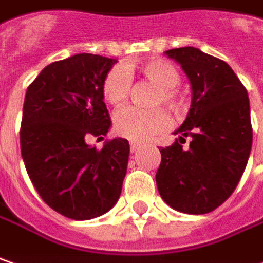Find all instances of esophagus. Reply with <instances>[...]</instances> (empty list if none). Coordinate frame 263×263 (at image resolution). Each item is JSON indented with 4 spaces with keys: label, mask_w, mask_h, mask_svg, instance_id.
Instances as JSON below:
<instances>
[{
    "label": "esophagus",
    "mask_w": 263,
    "mask_h": 263,
    "mask_svg": "<svg viewBox=\"0 0 263 263\" xmlns=\"http://www.w3.org/2000/svg\"><path fill=\"white\" fill-rule=\"evenodd\" d=\"M129 146H131L132 153H135V152H138V150L141 148V144H140V143H135V141H131V144H129Z\"/></svg>",
    "instance_id": "1"
}]
</instances>
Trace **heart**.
<instances>
[{"label":"heart","mask_w":263,"mask_h":263,"mask_svg":"<svg viewBox=\"0 0 263 263\" xmlns=\"http://www.w3.org/2000/svg\"><path fill=\"white\" fill-rule=\"evenodd\" d=\"M140 74L158 86L152 104L166 105L178 111L183 105L181 93L176 86L180 83V72L174 64L165 59H150L137 67ZM131 74L123 65H115L104 77L102 95L110 104H120L131 90ZM171 120L162 108L143 110L137 107H123L115 115V129L119 135L132 141H147L153 135L168 129Z\"/></svg>","instance_id":"b5f03b06"}]
</instances>
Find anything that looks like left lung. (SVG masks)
Masks as SVG:
<instances>
[{
    "label": "left lung",
    "instance_id": "left-lung-1",
    "mask_svg": "<svg viewBox=\"0 0 263 263\" xmlns=\"http://www.w3.org/2000/svg\"><path fill=\"white\" fill-rule=\"evenodd\" d=\"M165 54L186 72L192 104L171 146L161 150L156 184L171 209L205 214L232 195L250 156L253 131L247 90L232 68L195 47ZM191 137L187 149L184 138Z\"/></svg>",
    "mask_w": 263,
    "mask_h": 263
}]
</instances>
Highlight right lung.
Segmentation results:
<instances>
[{
	"instance_id": "1",
	"label": "right lung",
	"mask_w": 263,
	"mask_h": 263,
	"mask_svg": "<svg viewBox=\"0 0 263 263\" xmlns=\"http://www.w3.org/2000/svg\"><path fill=\"white\" fill-rule=\"evenodd\" d=\"M116 59L79 53L47 65L28 86L21 152L41 199L59 214L89 220L117 202L129 158L125 138L101 150L86 140L111 126L102 82Z\"/></svg>"
}]
</instances>
